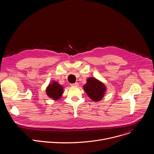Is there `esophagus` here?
<instances>
[{"instance_id": "obj_1", "label": "esophagus", "mask_w": 154, "mask_h": 154, "mask_svg": "<svg viewBox=\"0 0 154 154\" xmlns=\"http://www.w3.org/2000/svg\"><path fill=\"white\" fill-rule=\"evenodd\" d=\"M71 86H79V83H72V84H71Z\"/></svg>"}]
</instances>
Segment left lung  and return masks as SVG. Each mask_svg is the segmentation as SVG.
<instances>
[{"label": "left lung", "mask_w": 154, "mask_h": 154, "mask_svg": "<svg viewBox=\"0 0 154 154\" xmlns=\"http://www.w3.org/2000/svg\"><path fill=\"white\" fill-rule=\"evenodd\" d=\"M83 89L88 97L94 102H99L103 99L106 88L100 80L94 77H90L86 80Z\"/></svg>", "instance_id": "8db88e82"}]
</instances>
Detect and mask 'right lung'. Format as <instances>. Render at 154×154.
Wrapping results in <instances>:
<instances>
[{"instance_id":"right-lung-1","label":"right lung","mask_w":154,"mask_h":154,"mask_svg":"<svg viewBox=\"0 0 154 154\" xmlns=\"http://www.w3.org/2000/svg\"><path fill=\"white\" fill-rule=\"evenodd\" d=\"M63 90V87L61 85L57 82L53 81L46 88V93L49 97L52 99V100H57L61 97Z\"/></svg>"}]
</instances>
